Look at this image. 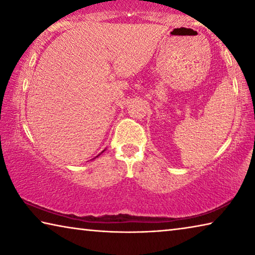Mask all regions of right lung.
I'll return each mask as SVG.
<instances>
[{
  "label": "right lung",
  "instance_id": "1",
  "mask_svg": "<svg viewBox=\"0 0 255 255\" xmlns=\"http://www.w3.org/2000/svg\"><path fill=\"white\" fill-rule=\"evenodd\" d=\"M99 155H100V154H99ZM99 155H98V156H99ZM98 156H97V157H98ZM94 158H96V157H94Z\"/></svg>",
  "mask_w": 255,
  "mask_h": 255
}]
</instances>
